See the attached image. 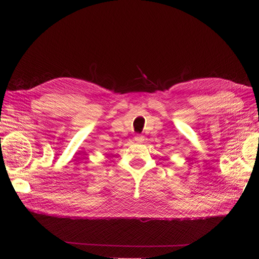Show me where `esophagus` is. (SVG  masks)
<instances>
[{
	"instance_id": "1",
	"label": "esophagus",
	"mask_w": 259,
	"mask_h": 259,
	"mask_svg": "<svg viewBox=\"0 0 259 259\" xmlns=\"http://www.w3.org/2000/svg\"><path fill=\"white\" fill-rule=\"evenodd\" d=\"M135 141H137V142H139V144H141V142H144L145 141V137L144 136H136L135 137Z\"/></svg>"
}]
</instances>
